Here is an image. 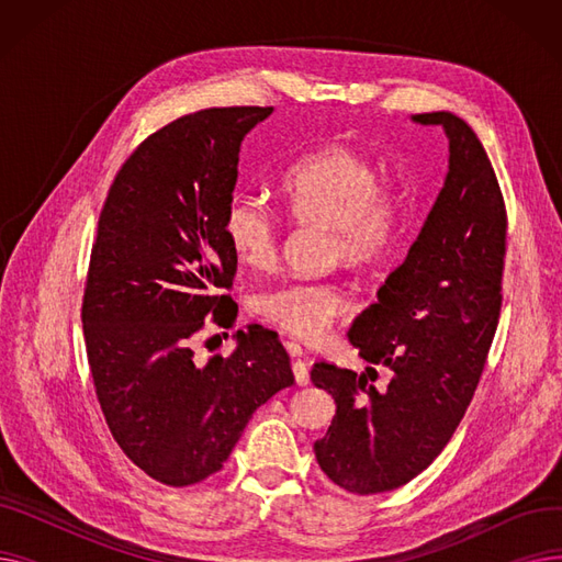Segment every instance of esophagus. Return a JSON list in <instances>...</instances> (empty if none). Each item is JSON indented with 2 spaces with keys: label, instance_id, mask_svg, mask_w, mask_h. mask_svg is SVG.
Segmentation results:
<instances>
[{
  "label": "esophagus",
  "instance_id": "1",
  "mask_svg": "<svg viewBox=\"0 0 562 562\" xmlns=\"http://www.w3.org/2000/svg\"><path fill=\"white\" fill-rule=\"evenodd\" d=\"M286 348H289V352L293 358V364H291V369H293V375H296V382L301 387H305L307 382H310V367L301 360V356H303V350H301V346L296 344V341H286Z\"/></svg>",
  "mask_w": 562,
  "mask_h": 562
}]
</instances>
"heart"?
<instances>
[{"label": "heart", "instance_id": "obj_1", "mask_svg": "<svg viewBox=\"0 0 562 562\" xmlns=\"http://www.w3.org/2000/svg\"><path fill=\"white\" fill-rule=\"evenodd\" d=\"M282 195L291 216L330 229L328 259L373 269L401 239L403 202L380 189L378 170L341 143H326L293 164ZM225 239L241 263L266 269L280 255L282 223L269 204L234 195L223 216ZM250 310L269 326L299 339H316L348 310L346 291L330 280H286L259 289Z\"/></svg>", "mask_w": 562, "mask_h": 562}]
</instances>
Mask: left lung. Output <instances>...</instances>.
<instances>
[{
  "instance_id": "1",
  "label": "left lung",
  "mask_w": 562,
  "mask_h": 562,
  "mask_svg": "<svg viewBox=\"0 0 562 562\" xmlns=\"http://www.w3.org/2000/svg\"><path fill=\"white\" fill-rule=\"evenodd\" d=\"M449 138V172L405 261L352 321L348 341L373 367L328 362L312 382L335 419L314 441L318 467L352 494L390 492L441 453L474 398L492 346L506 257V202L479 136L449 111L417 113ZM386 380L376 382V369Z\"/></svg>"
}]
</instances>
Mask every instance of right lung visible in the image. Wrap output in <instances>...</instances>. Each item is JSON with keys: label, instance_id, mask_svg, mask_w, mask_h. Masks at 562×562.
<instances>
[{"label": "right lung", "instance_id": "add662e5", "mask_svg": "<svg viewBox=\"0 0 562 562\" xmlns=\"http://www.w3.org/2000/svg\"><path fill=\"white\" fill-rule=\"evenodd\" d=\"M273 106L204 109L147 136L117 170L83 289L86 356L106 426L147 476L216 474L252 412L293 385L273 330L236 333L229 358H195L206 321L232 328L236 255L223 216L246 134Z\"/></svg>", "mask_w": 562, "mask_h": 562}]
</instances>
